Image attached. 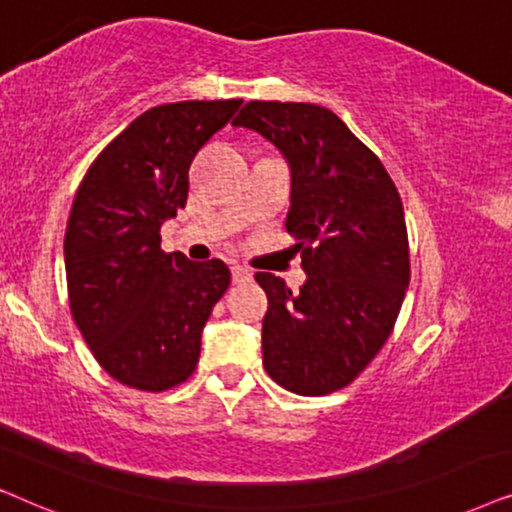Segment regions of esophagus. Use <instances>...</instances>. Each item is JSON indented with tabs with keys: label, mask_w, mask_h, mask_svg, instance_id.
Returning <instances> with one entry per match:
<instances>
[{
	"label": "esophagus",
	"mask_w": 512,
	"mask_h": 512,
	"mask_svg": "<svg viewBox=\"0 0 512 512\" xmlns=\"http://www.w3.org/2000/svg\"><path fill=\"white\" fill-rule=\"evenodd\" d=\"M231 278H234L236 285L248 283V281H252V271L241 267V264H231Z\"/></svg>",
	"instance_id": "34e87169"
}]
</instances>
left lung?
Segmentation results:
<instances>
[{
	"instance_id": "obj_1",
	"label": "left lung",
	"mask_w": 512,
	"mask_h": 512,
	"mask_svg": "<svg viewBox=\"0 0 512 512\" xmlns=\"http://www.w3.org/2000/svg\"><path fill=\"white\" fill-rule=\"evenodd\" d=\"M234 126L257 131L292 175L285 229L297 238L306 283L292 292L267 271L262 358L297 395L349 386L391 337L410 285L405 210L384 163L342 119L311 102L252 100Z\"/></svg>"
}]
</instances>
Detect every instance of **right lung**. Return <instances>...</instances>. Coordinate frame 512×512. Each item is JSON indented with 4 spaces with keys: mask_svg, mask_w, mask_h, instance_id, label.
Here are the masks:
<instances>
[{
    "mask_svg": "<svg viewBox=\"0 0 512 512\" xmlns=\"http://www.w3.org/2000/svg\"><path fill=\"white\" fill-rule=\"evenodd\" d=\"M243 100L147 109L86 170L65 231L72 318L109 377L168 391L192 377L201 332L227 292L222 260L161 250V224L185 208L189 166Z\"/></svg>",
    "mask_w": 512,
    "mask_h": 512,
    "instance_id": "obj_1",
    "label": "right lung"
}]
</instances>
